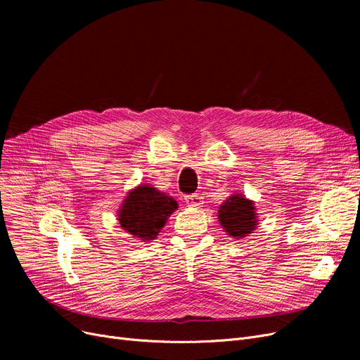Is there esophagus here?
<instances>
[{"label": "esophagus", "instance_id": "obj_1", "mask_svg": "<svg viewBox=\"0 0 360 360\" xmlns=\"http://www.w3.org/2000/svg\"><path fill=\"white\" fill-rule=\"evenodd\" d=\"M185 202L190 207H198L202 204V197L198 194H191V195H185Z\"/></svg>", "mask_w": 360, "mask_h": 360}]
</instances>
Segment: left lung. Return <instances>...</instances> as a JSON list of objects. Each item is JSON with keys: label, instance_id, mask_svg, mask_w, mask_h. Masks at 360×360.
Listing matches in <instances>:
<instances>
[{"label": "left lung", "instance_id": "left-lung-1", "mask_svg": "<svg viewBox=\"0 0 360 360\" xmlns=\"http://www.w3.org/2000/svg\"><path fill=\"white\" fill-rule=\"evenodd\" d=\"M255 207L252 201L243 198L242 195H232L226 200L219 210V220L221 228L229 236L243 238L251 233L257 226Z\"/></svg>", "mask_w": 360, "mask_h": 360}]
</instances>
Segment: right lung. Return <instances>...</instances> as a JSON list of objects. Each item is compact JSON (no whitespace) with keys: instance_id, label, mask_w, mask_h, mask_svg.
Instances as JSON below:
<instances>
[{"instance_id":"obj_1","label":"right lung","mask_w":360,"mask_h":360,"mask_svg":"<svg viewBox=\"0 0 360 360\" xmlns=\"http://www.w3.org/2000/svg\"><path fill=\"white\" fill-rule=\"evenodd\" d=\"M178 209L174 198L148 185L139 186L125 198L120 210V224L124 231L144 240L155 239L167 217Z\"/></svg>"}]
</instances>
